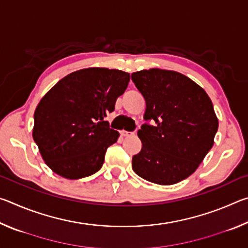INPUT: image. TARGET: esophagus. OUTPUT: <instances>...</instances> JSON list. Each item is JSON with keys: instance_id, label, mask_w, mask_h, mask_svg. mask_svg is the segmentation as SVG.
Wrapping results in <instances>:
<instances>
[{"instance_id": "esophagus-1", "label": "esophagus", "mask_w": 248, "mask_h": 248, "mask_svg": "<svg viewBox=\"0 0 248 248\" xmlns=\"http://www.w3.org/2000/svg\"><path fill=\"white\" fill-rule=\"evenodd\" d=\"M131 134H133V132H130V131H125V130H123V131H121V136H124V137H128V136H131Z\"/></svg>"}]
</instances>
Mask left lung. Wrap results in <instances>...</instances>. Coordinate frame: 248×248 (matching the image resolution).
<instances>
[{
    "instance_id": "obj_1",
    "label": "left lung",
    "mask_w": 248,
    "mask_h": 248,
    "mask_svg": "<svg viewBox=\"0 0 248 248\" xmlns=\"http://www.w3.org/2000/svg\"><path fill=\"white\" fill-rule=\"evenodd\" d=\"M131 79L146 105L145 123L138 130L142 148L132 156L133 170L158 185L186 179L212 148L219 127L211 99L175 71L143 70L132 73Z\"/></svg>"
}]
</instances>
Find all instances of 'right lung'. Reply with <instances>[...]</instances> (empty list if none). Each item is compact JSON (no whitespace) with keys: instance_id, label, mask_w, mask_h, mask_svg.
<instances>
[{"instance_id":"obj_1","label":"right lung","mask_w":248,"mask_h":248,"mask_svg":"<svg viewBox=\"0 0 248 248\" xmlns=\"http://www.w3.org/2000/svg\"><path fill=\"white\" fill-rule=\"evenodd\" d=\"M129 81L124 71L83 69L44 96L33 115L32 138L54 173L78 179L102 169L108 146L119 137L104 118L115 110Z\"/></svg>"}]
</instances>
